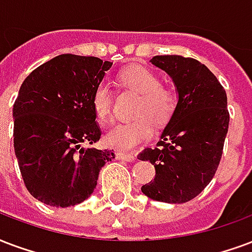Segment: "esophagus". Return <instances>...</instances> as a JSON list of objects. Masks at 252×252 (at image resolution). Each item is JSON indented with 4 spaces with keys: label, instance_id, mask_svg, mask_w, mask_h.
Returning a JSON list of instances; mask_svg holds the SVG:
<instances>
[{
    "label": "esophagus",
    "instance_id": "34e87169",
    "mask_svg": "<svg viewBox=\"0 0 252 252\" xmlns=\"http://www.w3.org/2000/svg\"><path fill=\"white\" fill-rule=\"evenodd\" d=\"M115 155H117V159L125 160V162H133V160H135V157L133 154H127V153H122V151H117Z\"/></svg>",
    "mask_w": 252,
    "mask_h": 252
}]
</instances>
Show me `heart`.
<instances>
[{
  "label": "heart",
  "instance_id": "b5f03b06",
  "mask_svg": "<svg viewBox=\"0 0 252 252\" xmlns=\"http://www.w3.org/2000/svg\"><path fill=\"white\" fill-rule=\"evenodd\" d=\"M124 88L141 94L131 121L118 124L106 134L105 141L110 147L130 150L153 134V124L164 127L177 110V97L169 89L160 86V79L143 66H130L119 74ZM92 105L99 122H107L111 115L113 97L109 86L99 83L93 93Z\"/></svg>",
  "mask_w": 252,
  "mask_h": 252
}]
</instances>
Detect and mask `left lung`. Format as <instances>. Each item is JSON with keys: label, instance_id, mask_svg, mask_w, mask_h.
I'll return each mask as SVG.
<instances>
[{"label": "left lung", "instance_id": "8db88e82", "mask_svg": "<svg viewBox=\"0 0 252 252\" xmlns=\"http://www.w3.org/2000/svg\"><path fill=\"white\" fill-rule=\"evenodd\" d=\"M150 62L173 78L178 103L157 147L138 155L155 167L154 179L141 190L158 202L185 203L217 173L230 122L227 95L217 77L194 58L155 56Z\"/></svg>", "mask_w": 252, "mask_h": 252}]
</instances>
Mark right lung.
I'll return each mask as SVG.
<instances>
[{
	"mask_svg": "<svg viewBox=\"0 0 252 252\" xmlns=\"http://www.w3.org/2000/svg\"><path fill=\"white\" fill-rule=\"evenodd\" d=\"M113 62L61 54L33 70L14 106V153L32 195L45 205L69 207L92 195L111 150L83 147L101 138L93 93Z\"/></svg>",
	"mask_w": 252,
	"mask_h": 252,
	"instance_id": "add662e5",
	"label": "right lung"
}]
</instances>
